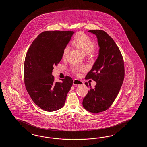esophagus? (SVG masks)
<instances>
[{
    "instance_id": "34e87169",
    "label": "esophagus",
    "mask_w": 147,
    "mask_h": 147,
    "mask_svg": "<svg viewBox=\"0 0 147 147\" xmlns=\"http://www.w3.org/2000/svg\"><path fill=\"white\" fill-rule=\"evenodd\" d=\"M73 84L76 85V86H78V85H82L84 84V82L81 80H80L77 79H75L73 81Z\"/></svg>"
}]
</instances>
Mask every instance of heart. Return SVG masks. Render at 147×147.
<instances>
[{
	"label": "heart",
	"mask_w": 147,
	"mask_h": 147,
	"mask_svg": "<svg viewBox=\"0 0 147 147\" xmlns=\"http://www.w3.org/2000/svg\"><path fill=\"white\" fill-rule=\"evenodd\" d=\"M72 43L84 54H92L93 53L94 49L96 47V43L89 36L83 32H78L75 35L74 40L72 41ZM69 50L70 47L68 46H66L64 48L62 55L63 59L66 58L69 53ZM84 66L74 65L71 67L72 71L75 73L78 71L84 70Z\"/></svg>",
	"instance_id": "heart-1"
}]
</instances>
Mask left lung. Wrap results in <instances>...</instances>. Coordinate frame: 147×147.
I'll list each match as a JSON object with an SVG mask.
<instances>
[{
    "instance_id": "obj_1",
    "label": "left lung",
    "mask_w": 147,
    "mask_h": 147,
    "mask_svg": "<svg viewBox=\"0 0 147 147\" xmlns=\"http://www.w3.org/2000/svg\"><path fill=\"white\" fill-rule=\"evenodd\" d=\"M88 32L96 35L100 48L97 59L85 77L92 79L97 84L94 89L90 88L82 105L88 111L98 113L108 109L119 93L125 78L124 61L118 46L106 32ZM85 84L88 87V83Z\"/></svg>"
}]
</instances>
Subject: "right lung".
<instances>
[{"instance_id":"add662e5","label":"right lung","mask_w":147,"mask_h":147,"mask_svg":"<svg viewBox=\"0 0 147 147\" xmlns=\"http://www.w3.org/2000/svg\"><path fill=\"white\" fill-rule=\"evenodd\" d=\"M72 31H46L35 39L26 53L24 63V82L31 99L41 109L54 111L64 106L73 84L66 76L61 82L55 81L51 75L53 66L62 59L64 48Z\"/></svg>"}]
</instances>
